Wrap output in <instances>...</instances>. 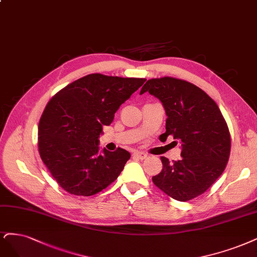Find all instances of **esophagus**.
Masks as SVG:
<instances>
[{
    "instance_id": "34e87169",
    "label": "esophagus",
    "mask_w": 257,
    "mask_h": 257,
    "mask_svg": "<svg viewBox=\"0 0 257 257\" xmlns=\"http://www.w3.org/2000/svg\"><path fill=\"white\" fill-rule=\"evenodd\" d=\"M133 156H134L135 158H138V159H141V161H143V159H146L147 157H148V154H146V153H144V152H135L134 154H133Z\"/></svg>"
}]
</instances>
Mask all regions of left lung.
Here are the masks:
<instances>
[{
	"mask_svg": "<svg viewBox=\"0 0 257 257\" xmlns=\"http://www.w3.org/2000/svg\"><path fill=\"white\" fill-rule=\"evenodd\" d=\"M147 91L165 108L163 135H172L182 149L178 162L162 157L163 170L153 176V183L174 200L189 201L204 193L225 169L231 151L226 122L210 96L183 79H149L140 94Z\"/></svg>",
	"mask_w": 257,
	"mask_h": 257,
	"instance_id": "8db88e82",
	"label": "left lung"
}]
</instances>
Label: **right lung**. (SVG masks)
Listing matches in <instances>:
<instances>
[{
    "label": "right lung",
    "mask_w": 257,
    "mask_h": 257,
    "mask_svg": "<svg viewBox=\"0 0 257 257\" xmlns=\"http://www.w3.org/2000/svg\"><path fill=\"white\" fill-rule=\"evenodd\" d=\"M145 82L94 73L76 79L50 100L39 121L38 148L61 188L88 197L116 181L131 154L121 148L100 150L99 137L120 105Z\"/></svg>",
    "instance_id": "obj_1"
}]
</instances>
